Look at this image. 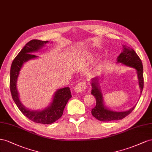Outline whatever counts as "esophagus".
<instances>
[{"label": "esophagus", "instance_id": "esophagus-1", "mask_svg": "<svg viewBox=\"0 0 152 152\" xmlns=\"http://www.w3.org/2000/svg\"><path fill=\"white\" fill-rule=\"evenodd\" d=\"M86 86H87V84H86V82L85 81H81L79 83H77L75 86V92L77 93H82L85 91L86 88Z\"/></svg>", "mask_w": 152, "mask_h": 152}]
</instances>
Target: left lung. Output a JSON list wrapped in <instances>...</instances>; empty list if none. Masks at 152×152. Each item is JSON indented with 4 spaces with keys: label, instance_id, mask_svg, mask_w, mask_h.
Returning <instances> with one entry per match:
<instances>
[{
    "label": "left lung",
    "instance_id": "left-lung-1",
    "mask_svg": "<svg viewBox=\"0 0 152 152\" xmlns=\"http://www.w3.org/2000/svg\"><path fill=\"white\" fill-rule=\"evenodd\" d=\"M123 52L120 53L117 58V62L122 63L125 66L131 67L136 69L137 72V77L139 80V85L142 92L144 86L143 78V67L140 58L134 50L130 48L127 46H123ZM99 79L97 77L92 79L91 85H92V94L96 100V105L92 109V115L95 118L102 122H110L113 120H122L129 115L134 110L136 106L132 107L128 111L122 112L113 111L107 110L103 104L102 95L101 92L100 87L99 86Z\"/></svg>",
    "mask_w": 152,
    "mask_h": 152
}]
</instances>
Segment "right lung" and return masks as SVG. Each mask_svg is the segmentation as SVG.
<instances>
[{"label":"right lung","mask_w":152,"mask_h":152,"mask_svg":"<svg viewBox=\"0 0 152 152\" xmlns=\"http://www.w3.org/2000/svg\"><path fill=\"white\" fill-rule=\"evenodd\" d=\"M48 41L33 39L28 42L12 62L10 71V90L12 98L17 107L22 113L32 122L37 124H51L59 119L63 115L65 106L71 98V92L69 87H65L56 92L53 102L46 109L42 111H30L25 108L19 99L16 88V81L19 72L23 63L28 60L36 58L37 56L32 54L41 48Z\"/></svg>","instance_id":"1"}]
</instances>
